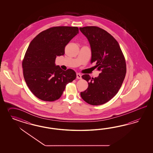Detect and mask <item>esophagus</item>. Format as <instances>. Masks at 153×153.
<instances>
[{
  "mask_svg": "<svg viewBox=\"0 0 153 153\" xmlns=\"http://www.w3.org/2000/svg\"><path fill=\"white\" fill-rule=\"evenodd\" d=\"M76 76H77V79H82V77H81V74H78V73H77V74H76Z\"/></svg>",
  "mask_w": 153,
  "mask_h": 153,
  "instance_id": "1",
  "label": "esophagus"
}]
</instances>
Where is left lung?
Wrapping results in <instances>:
<instances>
[{"label":"left lung","mask_w":153,"mask_h":153,"mask_svg":"<svg viewBox=\"0 0 153 153\" xmlns=\"http://www.w3.org/2000/svg\"><path fill=\"white\" fill-rule=\"evenodd\" d=\"M88 39L91 51V62L100 71L97 77L89 74L82 78L88 82V88L81 93L84 101L93 105H102L114 97L123 82L126 74L125 59L118 42L111 34L97 26L79 28Z\"/></svg>","instance_id":"8db88e82"}]
</instances>
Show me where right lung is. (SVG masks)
<instances>
[{
  "label": "right lung",
  "mask_w": 153,
  "mask_h": 153,
  "mask_svg": "<svg viewBox=\"0 0 153 153\" xmlns=\"http://www.w3.org/2000/svg\"><path fill=\"white\" fill-rule=\"evenodd\" d=\"M78 33L77 27H54L39 33L30 43L22 62L23 77L37 98L55 101L65 85L76 78L74 70H62L55 62L57 56L65 54V47Z\"/></svg>",
  "instance_id": "1"
}]
</instances>
